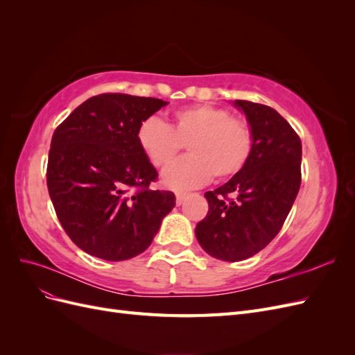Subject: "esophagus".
Instances as JSON below:
<instances>
[{
	"mask_svg": "<svg viewBox=\"0 0 355 355\" xmlns=\"http://www.w3.org/2000/svg\"><path fill=\"white\" fill-rule=\"evenodd\" d=\"M187 197H188V194H185V192H176V204H178V206H180V204L187 200Z\"/></svg>",
	"mask_w": 355,
	"mask_h": 355,
	"instance_id": "34e87169",
	"label": "esophagus"
}]
</instances>
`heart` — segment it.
Returning a JSON list of instances; mask_svg holds the SVG:
<instances>
[{
	"label": "heart",
	"instance_id": "b5f03b06",
	"mask_svg": "<svg viewBox=\"0 0 355 355\" xmlns=\"http://www.w3.org/2000/svg\"><path fill=\"white\" fill-rule=\"evenodd\" d=\"M167 125L149 116L137 128L136 139L155 167H164L187 144L191 155L175 161L161 175L170 189H191L214 176L228 179L249 161L253 137L249 124L211 105H191L175 111Z\"/></svg>",
	"mask_w": 355,
	"mask_h": 355
}]
</instances>
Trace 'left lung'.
I'll return each mask as SVG.
<instances>
[{
	"label": "left lung",
	"instance_id": "8db88e82",
	"mask_svg": "<svg viewBox=\"0 0 355 355\" xmlns=\"http://www.w3.org/2000/svg\"><path fill=\"white\" fill-rule=\"evenodd\" d=\"M250 125L253 145L245 166L227 184L204 194L209 213L196 227L202 250L227 262L249 259L280 232L300 188L302 144L275 110L232 102ZM238 197L230 200L227 196Z\"/></svg>",
	"mask_w": 355,
	"mask_h": 355
}]
</instances>
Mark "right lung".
<instances>
[{
  "instance_id": "1",
  "label": "right lung",
  "mask_w": 355,
  "mask_h": 355,
  "mask_svg": "<svg viewBox=\"0 0 355 355\" xmlns=\"http://www.w3.org/2000/svg\"><path fill=\"white\" fill-rule=\"evenodd\" d=\"M168 102L124 93L93 96L51 137L47 188L59 222L80 249L105 261H127L151 245L175 207L137 144V128Z\"/></svg>"
}]
</instances>
